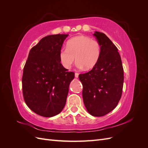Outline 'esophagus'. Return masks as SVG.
Returning <instances> with one entry per match:
<instances>
[{"label": "esophagus", "instance_id": "esophagus-1", "mask_svg": "<svg viewBox=\"0 0 148 148\" xmlns=\"http://www.w3.org/2000/svg\"><path fill=\"white\" fill-rule=\"evenodd\" d=\"M78 76H79V73H75V78H78Z\"/></svg>", "mask_w": 148, "mask_h": 148}]
</instances>
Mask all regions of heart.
Listing matches in <instances>:
<instances>
[{
    "mask_svg": "<svg viewBox=\"0 0 148 148\" xmlns=\"http://www.w3.org/2000/svg\"><path fill=\"white\" fill-rule=\"evenodd\" d=\"M101 53V46L97 41L86 36H78L67 41L66 47L59 52V58L66 69L70 68L76 58L77 68L88 70L96 65Z\"/></svg>",
    "mask_w": 148,
    "mask_h": 148,
    "instance_id": "heart-1",
    "label": "heart"
}]
</instances>
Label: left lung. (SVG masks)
I'll list each match as a JSON object with an SVG mask.
<instances>
[{
  "instance_id": "1",
  "label": "left lung",
  "mask_w": 148,
  "mask_h": 148,
  "mask_svg": "<svg viewBox=\"0 0 148 148\" xmlns=\"http://www.w3.org/2000/svg\"><path fill=\"white\" fill-rule=\"evenodd\" d=\"M93 35L101 46V57L89 72L79 75L83 84V99L88 112L102 117L114 110L122 96L123 69L118 49L104 34Z\"/></svg>"
}]
</instances>
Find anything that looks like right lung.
Wrapping results in <instances>:
<instances>
[{
	"instance_id": "right-lung-1",
	"label": "right lung",
	"mask_w": 148,
	"mask_h": 148,
	"mask_svg": "<svg viewBox=\"0 0 148 148\" xmlns=\"http://www.w3.org/2000/svg\"><path fill=\"white\" fill-rule=\"evenodd\" d=\"M69 34L49 35L31 49L23 69L22 89L26 105L45 117L59 114L66 104L75 73L60 63L59 52Z\"/></svg>"
}]
</instances>
